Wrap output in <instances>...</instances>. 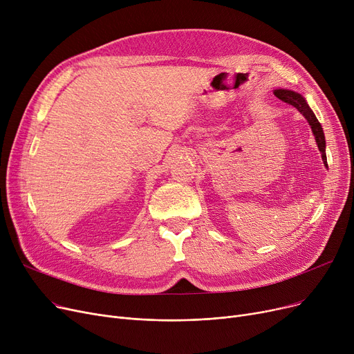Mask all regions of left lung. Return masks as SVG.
Instances as JSON below:
<instances>
[{"label": "left lung", "mask_w": 354, "mask_h": 354, "mask_svg": "<svg viewBox=\"0 0 354 354\" xmlns=\"http://www.w3.org/2000/svg\"><path fill=\"white\" fill-rule=\"evenodd\" d=\"M274 95L283 100L284 103H288L291 106H294L297 110L300 111V113L307 119V122L311 126L313 130V135L315 138V142H317L319 146V151L322 152V158L324 160V165L327 166V158H326V139H324V133H323V127L320 124V122L315 118V115L313 113V110L310 109V106L307 104V102L304 100V97L299 93L291 91V90H284V88H278L274 90Z\"/></svg>", "instance_id": "8db88e82"}]
</instances>
